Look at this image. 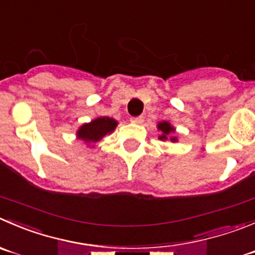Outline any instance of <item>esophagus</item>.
<instances>
[{
    "instance_id": "34e87169",
    "label": "esophagus",
    "mask_w": 255,
    "mask_h": 255,
    "mask_svg": "<svg viewBox=\"0 0 255 255\" xmlns=\"http://www.w3.org/2000/svg\"><path fill=\"white\" fill-rule=\"evenodd\" d=\"M130 121L134 124H142L144 123V116H134V118H131Z\"/></svg>"
}]
</instances>
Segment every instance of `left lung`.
I'll return each mask as SVG.
<instances>
[{"label": "left lung", "mask_w": 255, "mask_h": 255, "mask_svg": "<svg viewBox=\"0 0 255 255\" xmlns=\"http://www.w3.org/2000/svg\"><path fill=\"white\" fill-rule=\"evenodd\" d=\"M157 129L161 131V135L159 136L160 140H170V141L175 142L178 141V137L173 136V134L175 132V129L170 125V123L168 121H161V123L157 124Z\"/></svg>", "instance_id": "obj_1"}]
</instances>
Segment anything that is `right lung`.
Wrapping results in <instances>:
<instances>
[{"instance_id": "obj_1", "label": "right lung", "mask_w": 255, "mask_h": 255, "mask_svg": "<svg viewBox=\"0 0 255 255\" xmlns=\"http://www.w3.org/2000/svg\"><path fill=\"white\" fill-rule=\"evenodd\" d=\"M118 126V121L114 119L104 116L98 118L89 124H84L77 130V139L87 142V144H95L100 141L105 135L111 134Z\"/></svg>"}]
</instances>
